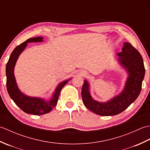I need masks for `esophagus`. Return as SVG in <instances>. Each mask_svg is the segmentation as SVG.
Masks as SVG:
<instances>
[{
  "label": "esophagus",
  "mask_w": 150,
  "mask_h": 150,
  "mask_svg": "<svg viewBox=\"0 0 150 150\" xmlns=\"http://www.w3.org/2000/svg\"><path fill=\"white\" fill-rule=\"evenodd\" d=\"M80 74H81V75L84 77V76H86L87 75V72L86 71H81L80 72Z\"/></svg>",
  "instance_id": "34e87169"
}]
</instances>
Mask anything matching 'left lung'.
Instances as JSON below:
<instances>
[{"instance_id": "obj_1", "label": "left lung", "mask_w": 150, "mask_h": 150, "mask_svg": "<svg viewBox=\"0 0 150 150\" xmlns=\"http://www.w3.org/2000/svg\"><path fill=\"white\" fill-rule=\"evenodd\" d=\"M122 52L117 53V62L125 70L126 78L120 93L106 102H99L92 97L90 84L84 80L82 88L83 103L88 110L101 116L116 115L130 106L141 93L142 82L144 78L145 68L141 54L129 42H124Z\"/></svg>"}]
</instances>
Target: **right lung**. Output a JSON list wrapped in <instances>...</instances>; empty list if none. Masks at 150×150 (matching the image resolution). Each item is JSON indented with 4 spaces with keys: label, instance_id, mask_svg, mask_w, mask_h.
I'll return each instance as SVG.
<instances>
[{
    "label": "right lung",
    "instance_id": "obj_1",
    "mask_svg": "<svg viewBox=\"0 0 150 150\" xmlns=\"http://www.w3.org/2000/svg\"><path fill=\"white\" fill-rule=\"evenodd\" d=\"M43 39L44 37H42L31 38L16 47L9 57L6 67V74L7 79L6 87L9 97L25 113L35 115H44L52 111L57 104L60 91L71 79V78L67 79L59 83L56 87L52 95V98L50 100H46L41 97L28 96L22 93L18 88L14 74L15 66L18 57L26 48L28 43L42 42H43Z\"/></svg>",
    "mask_w": 150,
    "mask_h": 150
}]
</instances>
